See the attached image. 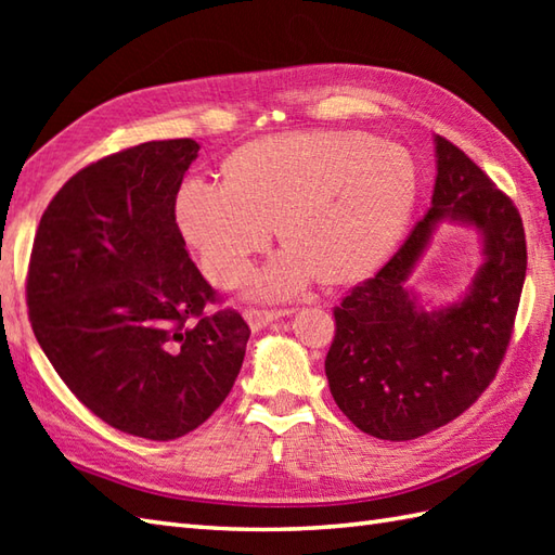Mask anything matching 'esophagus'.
Wrapping results in <instances>:
<instances>
[{
    "instance_id": "esophagus-1",
    "label": "esophagus",
    "mask_w": 555,
    "mask_h": 555,
    "mask_svg": "<svg viewBox=\"0 0 555 555\" xmlns=\"http://www.w3.org/2000/svg\"><path fill=\"white\" fill-rule=\"evenodd\" d=\"M291 312L293 310H288V308H284V310H257V308H250V310L243 312V317H245V322L250 324L253 332H259V328H264L267 324H271L274 320H281V317H288Z\"/></svg>"
}]
</instances>
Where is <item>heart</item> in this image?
Here are the masks:
<instances>
[{
    "label": "heart",
    "instance_id": "1",
    "mask_svg": "<svg viewBox=\"0 0 555 555\" xmlns=\"http://www.w3.org/2000/svg\"><path fill=\"white\" fill-rule=\"evenodd\" d=\"M223 185L188 179L173 221L205 274L235 286L269 245L284 253L247 281L255 298H288L312 276L350 286L393 255L420 197L417 164L367 133L293 131L253 140L221 164Z\"/></svg>",
    "mask_w": 555,
    "mask_h": 555
}]
</instances>
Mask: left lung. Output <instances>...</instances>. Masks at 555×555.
<instances>
[{
  "label": "left lung",
  "instance_id": "left-lung-1",
  "mask_svg": "<svg viewBox=\"0 0 555 555\" xmlns=\"http://www.w3.org/2000/svg\"><path fill=\"white\" fill-rule=\"evenodd\" d=\"M431 207L374 279L334 310L324 362L344 415L364 434L410 441L475 403L508 348L527 271L522 219L489 176L434 135ZM443 222L473 228L480 264L453 304L429 306L406 281Z\"/></svg>",
  "mask_w": 555,
  "mask_h": 555
}]
</instances>
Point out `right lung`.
<instances>
[{
	"instance_id": "obj_1",
	"label": "right lung",
	"mask_w": 555,
	"mask_h": 555,
	"mask_svg": "<svg viewBox=\"0 0 555 555\" xmlns=\"http://www.w3.org/2000/svg\"><path fill=\"white\" fill-rule=\"evenodd\" d=\"M199 145L152 140L78 171L35 233V338L82 405L114 429L171 441L233 388L250 328L205 312L215 291L188 257L173 195Z\"/></svg>"
}]
</instances>
